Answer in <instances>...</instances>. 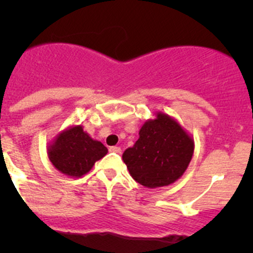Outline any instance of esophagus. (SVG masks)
Masks as SVG:
<instances>
[{"mask_svg":"<svg viewBox=\"0 0 253 253\" xmlns=\"http://www.w3.org/2000/svg\"><path fill=\"white\" fill-rule=\"evenodd\" d=\"M110 152H112V153H120V152H121V148L116 147V145H114V147H110Z\"/></svg>","mask_w":253,"mask_h":253,"instance_id":"1","label":"esophagus"}]
</instances>
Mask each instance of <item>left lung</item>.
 I'll use <instances>...</instances> for the list:
<instances>
[{
  "label": "left lung",
  "instance_id": "8db88e82",
  "mask_svg": "<svg viewBox=\"0 0 253 253\" xmlns=\"http://www.w3.org/2000/svg\"><path fill=\"white\" fill-rule=\"evenodd\" d=\"M195 150L193 137L174 117L155 112L139 129V138L122 154L132 177L148 188L174 183L187 170Z\"/></svg>",
  "mask_w": 253,
  "mask_h": 253
}]
</instances>
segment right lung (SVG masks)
Masks as SVG:
<instances>
[{
	"label": "right lung",
	"mask_w": 253,
	"mask_h": 253,
	"mask_svg": "<svg viewBox=\"0 0 253 253\" xmlns=\"http://www.w3.org/2000/svg\"><path fill=\"white\" fill-rule=\"evenodd\" d=\"M108 154V148L93 139L82 125H72L47 144V157L61 174L72 178L82 177L93 169L95 162Z\"/></svg>",
	"instance_id": "add662e5"
}]
</instances>
